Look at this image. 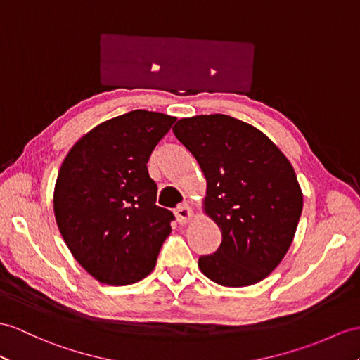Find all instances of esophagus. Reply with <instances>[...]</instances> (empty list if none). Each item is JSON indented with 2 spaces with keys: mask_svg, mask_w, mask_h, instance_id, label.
Listing matches in <instances>:
<instances>
[{
  "mask_svg": "<svg viewBox=\"0 0 360 360\" xmlns=\"http://www.w3.org/2000/svg\"><path fill=\"white\" fill-rule=\"evenodd\" d=\"M175 217L180 224H186L192 217V209L188 205H181L175 209Z\"/></svg>",
  "mask_w": 360,
  "mask_h": 360,
  "instance_id": "1",
  "label": "esophagus"
}]
</instances>
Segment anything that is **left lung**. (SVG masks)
<instances>
[{
    "label": "left lung",
    "instance_id": "left-lung-1",
    "mask_svg": "<svg viewBox=\"0 0 360 360\" xmlns=\"http://www.w3.org/2000/svg\"><path fill=\"white\" fill-rule=\"evenodd\" d=\"M172 131L205 174L206 212L223 236L200 257V270L227 287L264 279L290 248L302 212L293 166L259 129L226 114L180 119Z\"/></svg>",
    "mask_w": 360,
    "mask_h": 360
}]
</instances>
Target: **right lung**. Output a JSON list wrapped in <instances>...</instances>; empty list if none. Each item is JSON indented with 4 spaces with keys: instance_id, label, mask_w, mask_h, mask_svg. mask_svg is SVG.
Instances as JSON below:
<instances>
[{
    "instance_id": "right-lung-1",
    "label": "right lung",
    "mask_w": 360,
    "mask_h": 360,
    "mask_svg": "<svg viewBox=\"0 0 360 360\" xmlns=\"http://www.w3.org/2000/svg\"><path fill=\"white\" fill-rule=\"evenodd\" d=\"M175 117L134 110L93 128L60 166L55 217L70 252L91 276L128 285L150 275L174 214L155 205L146 163Z\"/></svg>"
}]
</instances>
